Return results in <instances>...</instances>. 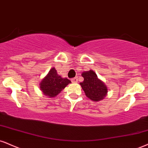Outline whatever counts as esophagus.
<instances>
[{
	"label": "esophagus",
	"mask_w": 148,
	"mask_h": 148,
	"mask_svg": "<svg viewBox=\"0 0 148 148\" xmlns=\"http://www.w3.org/2000/svg\"><path fill=\"white\" fill-rule=\"evenodd\" d=\"M71 81H72V83H77V82H78V78H77V77L73 78V79H72V80H71Z\"/></svg>",
	"instance_id": "obj_1"
}]
</instances>
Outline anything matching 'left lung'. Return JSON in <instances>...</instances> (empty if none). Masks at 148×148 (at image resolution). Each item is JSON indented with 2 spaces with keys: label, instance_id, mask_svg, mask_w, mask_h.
<instances>
[{
  "label": "left lung",
  "instance_id": "obj_1",
  "mask_svg": "<svg viewBox=\"0 0 148 148\" xmlns=\"http://www.w3.org/2000/svg\"><path fill=\"white\" fill-rule=\"evenodd\" d=\"M82 76L84 79L80 83L85 95L94 101H99L103 99L108 92L106 85L98 79L97 75L93 71L90 70L83 72Z\"/></svg>",
  "mask_w": 148,
  "mask_h": 148
}]
</instances>
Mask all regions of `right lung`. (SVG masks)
Wrapping results in <instances>:
<instances>
[{
  "label": "right lung",
  "mask_w": 148,
  "mask_h": 148,
  "mask_svg": "<svg viewBox=\"0 0 148 148\" xmlns=\"http://www.w3.org/2000/svg\"><path fill=\"white\" fill-rule=\"evenodd\" d=\"M70 83L71 81L67 78H62L58 75L56 70L53 67L40 82V88L45 95L54 97Z\"/></svg>",
  "instance_id": "obj_1"
}]
</instances>
